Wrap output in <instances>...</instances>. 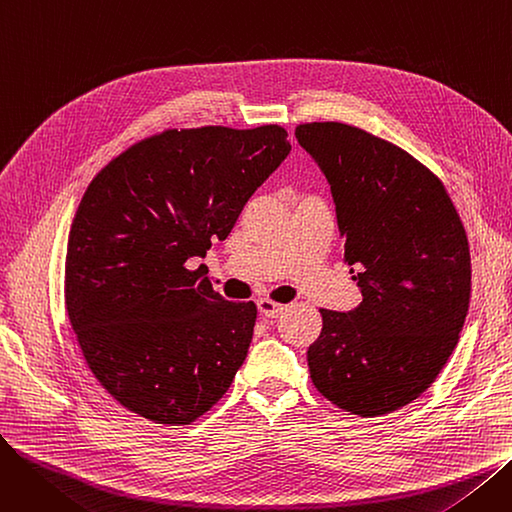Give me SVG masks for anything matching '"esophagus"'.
<instances>
[{"label": "esophagus", "instance_id": "esophagus-1", "mask_svg": "<svg viewBox=\"0 0 512 512\" xmlns=\"http://www.w3.org/2000/svg\"><path fill=\"white\" fill-rule=\"evenodd\" d=\"M257 309H259V313H261L263 317L274 319V317H278V315L284 311V305H280V303H276V301H272V299H259V301H257Z\"/></svg>", "mask_w": 512, "mask_h": 512}]
</instances>
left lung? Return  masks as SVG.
I'll list each match as a JSON object with an SVG mask.
<instances>
[{
  "label": "left lung",
  "instance_id": "1",
  "mask_svg": "<svg viewBox=\"0 0 512 512\" xmlns=\"http://www.w3.org/2000/svg\"><path fill=\"white\" fill-rule=\"evenodd\" d=\"M294 137L330 184L344 263L363 294L353 311L319 309L311 380L348 413H392L434 384L459 342L467 232L442 180L405 149L340 122L301 124Z\"/></svg>",
  "mask_w": 512,
  "mask_h": 512
}]
</instances>
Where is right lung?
Returning <instances> with one entry per match:
<instances>
[{
    "mask_svg": "<svg viewBox=\"0 0 512 512\" xmlns=\"http://www.w3.org/2000/svg\"><path fill=\"white\" fill-rule=\"evenodd\" d=\"M278 124L170 128L89 184L68 236L66 311L97 382L164 425L209 411L245 363L257 307L226 301L203 267L290 153Z\"/></svg>",
    "mask_w": 512,
    "mask_h": 512,
    "instance_id": "obj_1",
    "label": "right lung"
}]
</instances>
